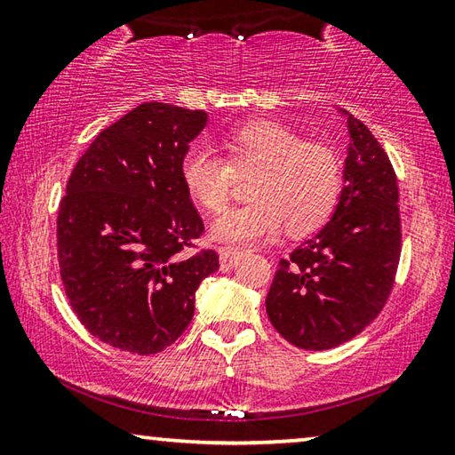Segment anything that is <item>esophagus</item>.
I'll use <instances>...</instances> for the list:
<instances>
[{
  "mask_svg": "<svg viewBox=\"0 0 455 455\" xmlns=\"http://www.w3.org/2000/svg\"><path fill=\"white\" fill-rule=\"evenodd\" d=\"M241 255H243V249H235V246H220L219 249L220 263H228V260L238 259Z\"/></svg>",
  "mask_w": 455,
  "mask_h": 455,
  "instance_id": "34e87169",
  "label": "esophagus"
}]
</instances>
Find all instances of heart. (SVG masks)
I'll return each instance as SVG.
<instances>
[{"label": "heart", "instance_id": "b5f03b06", "mask_svg": "<svg viewBox=\"0 0 455 455\" xmlns=\"http://www.w3.org/2000/svg\"><path fill=\"white\" fill-rule=\"evenodd\" d=\"M227 163L209 146H190L180 160V180L188 196L209 212L225 209L233 172H255L251 203L222 212L212 238L228 244L268 241L287 228L292 236L325 225L343 188V166L335 148L303 140L275 120H252L222 136Z\"/></svg>", "mask_w": 455, "mask_h": 455}]
</instances>
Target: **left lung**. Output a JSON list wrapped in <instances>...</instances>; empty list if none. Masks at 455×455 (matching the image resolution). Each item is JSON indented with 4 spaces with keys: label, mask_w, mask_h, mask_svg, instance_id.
Returning a JSON list of instances; mask_svg holds the SVG:
<instances>
[{
    "label": "left lung",
    "mask_w": 455,
    "mask_h": 455,
    "mask_svg": "<svg viewBox=\"0 0 455 455\" xmlns=\"http://www.w3.org/2000/svg\"><path fill=\"white\" fill-rule=\"evenodd\" d=\"M341 112L349 148L333 217L281 259L267 295L273 327L309 351L349 341L381 313L402 252L394 166L363 122Z\"/></svg>",
    "instance_id": "8db88e82"
}]
</instances>
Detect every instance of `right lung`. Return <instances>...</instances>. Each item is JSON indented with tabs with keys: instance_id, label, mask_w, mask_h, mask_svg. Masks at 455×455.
Returning a JSON list of instances; mask_svg holds the SVG:
<instances>
[{
	"instance_id": "add662e5",
	"label": "right lung",
	"mask_w": 455,
	"mask_h": 455,
	"mask_svg": "<svg viewBox=\"0 0 455 455\" xmlns=\"http://www.w3.org/2000/svg\"><path fill=\"white\" fill-rule=\"evenodd\" d=\"M203 110L146 102L96 136L68 180L58 260L74 313L112 347L152 355L195 315V292L219 268L188 255L204 225L180 180V160L206 126Z\"/></svg>"
}]
</instances>
